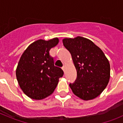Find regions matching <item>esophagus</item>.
<instances>
[{
  "mask_svg": "<svg viewBox=\"0 0 123 123\" xmlns=\"http://www.w3.org/2000/svg\"><path fill=\"white\" fill-rule=\"evenodd\" d=\"M65 65H63V67H62V69L64 71H65Z\"/></svg>",
  "mask_w": 123,
  "mask_h": 123,
  "instance_id": "1",
  "label": "esophagus"
}]
</instances>
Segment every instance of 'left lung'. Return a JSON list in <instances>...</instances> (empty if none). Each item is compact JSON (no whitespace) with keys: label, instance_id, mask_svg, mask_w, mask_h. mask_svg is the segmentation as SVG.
<instances>
[{"label":"left lung","instance_id":"obj_1","mask_svg":"<svg viewBox=\"0 0 123 123\" xmlns=\"http://www.w3.org/2000/svg\"><path fill=\"white\" fill-rule=\"evenodd\" d=\"M70 52L77 71L69 87L74 95L84 100L98 97L106 88L110 77V65L103 51L91 40L78 36L63 39Z\"/></svg>","mask_w":123,"mask_h":123}]
</instances>
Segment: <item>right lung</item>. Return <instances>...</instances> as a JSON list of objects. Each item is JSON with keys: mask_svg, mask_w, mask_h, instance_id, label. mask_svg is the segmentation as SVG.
I'll return each mask as SVG.
<instances>
[{"mask_svg": "<svg viewBox=\"0 0 123 123\" xmlns=\"http://www.w3.org/2000/svg\"><path fill=\"white\" fill-rule=\"evenodd\" d=\"M57 37L39 39L28 47L19 59L16 76L19 87L32 99L42 100L54 92L63 71L54 66L49 51L58 44Z\"/></svg>", "mask_w": 123, "mask_h": 123, "instance_id": "1", "label": "right lung"}]
</instances>
